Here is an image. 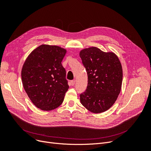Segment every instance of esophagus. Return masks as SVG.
<instances>
[{
    "mask_svg": "<svg viewBox=\"0 0 151 151\" xmlns=\"http://www.w3.org/2000/svg\"><path fill=\"white\" fill-rule=\"evenodd\" d=\"M75 80H71V81H70V83H71V86H73L75 84Z\"/></svg>",
    "mask_w": 151,
    "mask_h": 151,
    "instance_id": "1",
    "label": "esophagus"
}]
</instances>
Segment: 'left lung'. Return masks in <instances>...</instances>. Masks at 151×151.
Returning <instances> with one entry per match:
<instances>
[{"label": "left lung", "instance_id": "8db88e82", "mask_svg": "<svg viewBox=\"0 0 151 151\" xmlns=\"http://www.w3.org/2000/svg\"><path fill=\"white\" fill-rule=\"evenodd\" d=\"M88 75L86 90L80 95L81 104L93 113L109 109L119 95L122 83L121 63L113 52L91 47L80 52Z\"/></svg>", "mask_w": 151, "mask_h": 151}]
</instances>
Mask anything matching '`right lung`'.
<instances>
[{"instance_id": "obj_1", "label": "right lung", "mask_w": 151, "mask_h": 151, "mask_svg": "<svg viewBox=\"0 0 151 151\" xmlns=\"http://www.w3.org/2000/svg\"><path fill=\"white\" fill-rule=\"evenodd\" d=\"M66 51L43 45L29 55L23 65L21 78L24 88L33 104L42 110L59 106L69 88L66 70L61 61Z\"/></svg>"}]
</instances>
